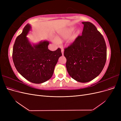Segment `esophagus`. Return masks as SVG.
<instances>
[{"instance_id":"obj_1","label":"esophagus","mask_w":121,"mask_h":121,"mask_svg":"<svg viewBox=\"0 0 121 121\" xmlns=\"http://www.w3.org/2000/svg\"><path fill=\"white\" fill-rule=\"evenodd\" d=\"M64 49H63V48H62L61 49V53H62V54H64Z\"/></svg>"}]
</instances>
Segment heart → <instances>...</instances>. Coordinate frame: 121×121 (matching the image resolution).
<instances>
[{
    "instance_id": "heart-1",
    "label": "heart",
    "mask_w": 121,
    "mask_h": 121,
    "mask_svg": "<svg viewBox=\"0 0 121 121\" xmlns=\"http://www.w3.org/2000/svg\"><path fill=\"white\" fill-rule=\"evenodd\" d=\"M74 29V27H71L69 28H67L66 29H64V30H62L61 31L58 33L59 36H58V37L54 40V41L58 43L59 41L61 39H66L68 37H69V35H71L72 32L73 31ZM80 33V30L79 28H77L76 30L73 32V33L69 37V41H72L73 40L75 39L77 36L79 35V34Z\"/></svg>"
}]
</instances>
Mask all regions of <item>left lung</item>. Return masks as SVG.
<instances>
[{"label": "left lung", "mask_w": 121, "mask_h": 121, "mask_svg": "<svg viewBox=\"0 0 121 121\" xmlns=\"http://www.w3.org/2000/svg\"><path fill=\"white\" fill-rule=\"evenodd\" d=\"M82 35L65 48L66 68L76 81L89 82L100 74L107 60V46L103 36L95 26L84 22Z\"/></svg>", "instance_id": "8db88e82"}]
</instances>
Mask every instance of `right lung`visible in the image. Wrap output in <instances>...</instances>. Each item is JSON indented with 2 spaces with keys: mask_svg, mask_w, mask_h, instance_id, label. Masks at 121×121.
Listing matches in <instances>:
<instances>
[{
  "mask_svg": "<svg viewBox=\"0 0 121 121\" xmlns=\"http://www.w3.org/2000/svg\"><path fill=\"white\" fill-rule=\"evenodd\" d=\"M30 28V25L27 24L16 38L13 60L17 70L23 77L32 83H42L52 78L62 53L60 48L53 52L49 50L47 41L32 46L26 37Z\"/></svg>",
  "mask_w": 121,
  "mask_h": 121,
  "instance_id": "1",
  "label": "right lung"
}]
</instances>
